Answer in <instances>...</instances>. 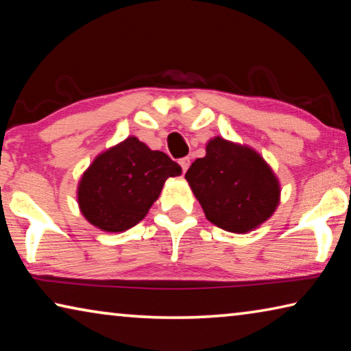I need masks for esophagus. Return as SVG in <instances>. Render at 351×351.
<instances>
[{"label": "esophagus", "instance_id": "1", "mask_svg": "<svg viewBox=\"0 0 351 351\" xmlns=\"http://www.w3.org/2000/svg\"><path fill=\"white\" fill-rule=\"evenodd\" d=\"M180 165H181V169H182V173H186L187 169L190 167V158L189 156L181 158L180 159Z\"/></svg>", "mask_w": 351, "mask_h": 351}]
</instances>
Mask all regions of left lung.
<instances>
[{"instance_id": "1", "label": "left lung", "mask_w": 351, "mask_h": 351, "mask_svg": "<svg viewBox=\"0 0 351 351\" xmlns=\"http://www.w3.org/2000/svg\"><path fill=\"white\" fill-rule=\"evenodd\" d=\"M206 218L234 234L257 229L280 203V182L269 164L254 148L219 136L206 145L186 173Z\"/></svg>"}]
</instances>
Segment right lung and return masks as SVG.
Instances as JSON below:
<instances>
[{"label": "right lung", "instance_id": "right-lung-1", "mask_svg": "<svg viewBox=\"0 0 351 351\" xmlns=\"http://www.w3.org/2000/svg\"><path fill=\"white\" fill-rule=\"evenodd\" d=\"M181 167L167 154L150 150L136 136L97 154L79 181L82 215L105 232H123L144 219L167 178Z\"/></svg>", "mask_w": 351, "mask_h": 351}]
</instances>
